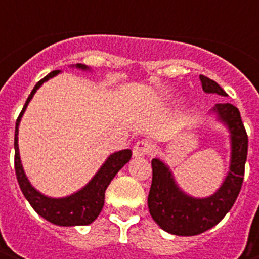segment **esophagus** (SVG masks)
<instances>
[{"label": "esophagus", "mask_w": 259, "mask_h": 259, "mask_svg": "<svg viewBox=\"0 0 259 259\" xmlns=\"http://www.w3.org/2000/svg\"><path fill=\"white\" fill-rule=\"evenodd\" d=\"M155 153V145L151 141H138L133 148V154L135 157H143V155H153Z\"/></svg>", "instance_id": "1"}]
</instances>
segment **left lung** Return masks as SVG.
Masks as SVG:
<instances>
[{"instance_id": "left-lung-1", "label": "left lung", "mask_w": 259, "mask_h": 259, "mask_svg": "<svg viewBox=\"0 0 259 259\" xmlns=\"http://www.w3.org/2000/svg\"><path fill=\"white\" fill-rule=\"evenodd\" d=\"M204 92L226 96V92L214 80L200 75ZM219 119L229 126L232 160L231 168L221 189L210 197L194 199L184 194L174 183L168 167L154 158L153 182L148 194L150 214L165 232L180 236H193L213 228L234 206L241 192L248 154V135L241 119L239 109L232 104H218L213 108Z\"/></svg>"}]
</instances>
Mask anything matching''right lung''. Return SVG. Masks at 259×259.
Instances as JSON below:
<instances>
[{
    "label": "right lung",
    "instance_id": "add662e5",
    "mask_svg": "<svg viewBox=\"0 0 259 259\" xmlns=\"http://www.w3.org/2000/svg\"><path fill=\"white\" fill-rule=\"evenodd\" d=\"M80 69H86V66L77 65ZM59 73V70H53L49 75L43 77L41 80L37 82L34 89L31 91L30 96L27 98L25 105L23 106L21 112L17 118L15 122V135H14V167L15 176L20 184V189L25 196V199L28 200V203L33 206L37 213L41 218H45L46 221L52 222L55 225L60 226H75V225H89L94 222L98 218V214L101 213L105 202V190L109 186L111 180L115 177V174L118 173L122 167H124L130 158H131V150H122L118 151L115 154L109 155L108 160L105 161V164L101 167V170L96 173L94 179L86 184L82 190H79L77 193L72 194L69 197L63 199H52V197H46L41 193H38L34 187L30 184V182L25 177L23 165L20 161V153H18V124L20 119L24 114L25 108L30 102V99L33 98L35 91L43 85V82L49 80L50 77H53Z\"/></svg>",
    "mask_w": 259,
    "mask_h": 259
}]
</instances>
